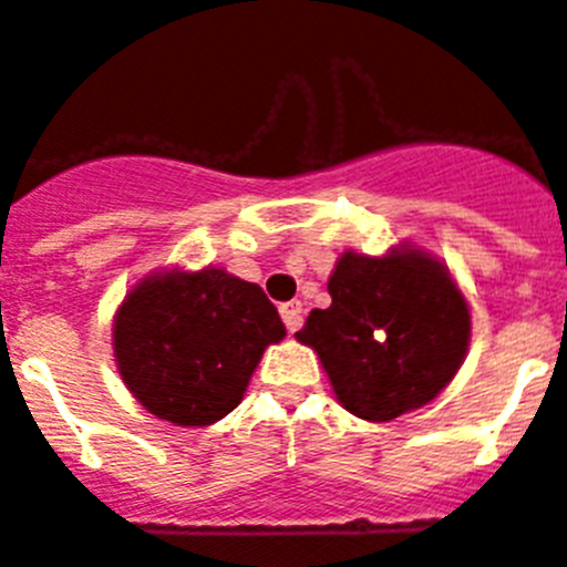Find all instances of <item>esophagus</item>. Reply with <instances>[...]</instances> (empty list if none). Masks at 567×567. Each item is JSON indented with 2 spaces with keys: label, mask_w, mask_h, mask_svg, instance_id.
Instances as JSON below:
<instances>
[{
  "label": "esophagus",
  "mask_w": 567,
  "mask_h": 567,
  "mask_svg": "<svg viewBox=\"0 0 567 567\" xmlns=\"http://www.w3.org/2000/svg\"><path fill=\"white\" fill-rule=\"evenodd\" d=\"M279 312H282V321L285 327H288V332H296V329L301 327V301H285L282 307H279Z\"/></svg>",
  "instance_id": "34e87169"
}]
</instances>
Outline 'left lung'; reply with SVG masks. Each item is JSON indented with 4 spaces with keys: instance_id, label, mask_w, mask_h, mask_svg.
Returning a JSON list of instances; mask_svg holds the SVG:
<instances>
[{
    "instance_id": "8db88e82",
    "label": "left lung",
    "mask_w": 567,
    "mask_h": 567,
    "mask_svg": "<svg viewBox=\"0 0 567 567\" xmlns=\"http://www.w3.org/2000/svg\"><path fill=\"white\" fill-rule=\"evenodd\" d=\"M332 305L296 332L321 357L340 404L390 421L435 399L463 365L471 316L446 268L423 251H346L329 277Z\"/></svg>"
}]
</instances>
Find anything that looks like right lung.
Masks as SVG:
<instances>
[{"label": "right lung", "mask_w": 567, "mask_h": 567, "mask_svg": "<svg viewBox=\"0 0 567 567\" xmlns=\"http://www.w3.org/2000/svg\"><path fill=\"white\" fill-rule=\"evenodd\" d=\"M285 323L262 288L221 268L137 285L113 327L118 373L152 415L207 426L233 412Z\"/></svg>", "instance_id": "1"}]
</instances>
